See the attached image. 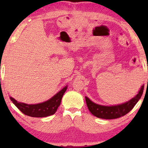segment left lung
I'll return each mask as SVG.
<instances>
[{"mask_svg":"<svg viewBox=\"0 0 148 148\" xmlns=\"http://www.w3.org/2000/svg\"><path fill=\"white\" fill-rule=\"evenodd\" d=\"M144 86H141L138 94L128 102L116 106H102L93 102L86 97V101L89 110L95 116L104 119H114L124 116L132 110L143 94Z\"/></svg>","mask_w":148,"mask_h":148,"instance_id":"left-lung-1","label":"left lung"}]
</instances>
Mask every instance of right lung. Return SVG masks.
Listing matches in <instances>:
<instances>
[{
	"mask_svg": "<svg viewBox=\"0 0 148 148\" xmlns=\"http://www.w3.org/2000/svg\"><path fill=\"white\" fill-rule=\"evenodd\" d=\"M66 89L67 86L62 88L50 100L40 104H27L17 102L12 97H10V99L24 114L32 117H46L54 114L56 112Z\"/></svg>",
	"mask_w": 148,
	"mask_h": 148,
	"instance_id": "add662e5",
	"label": "right lung"
}]
</instances>
